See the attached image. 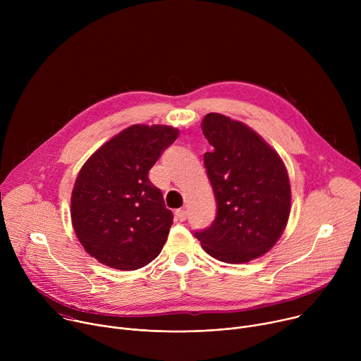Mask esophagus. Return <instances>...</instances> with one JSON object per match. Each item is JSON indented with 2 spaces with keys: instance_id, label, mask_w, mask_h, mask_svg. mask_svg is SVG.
I'll return each instance as SVG.
<instances>
[{
  "instance_id": "obj_1",
  "label": "esophagus",
  "mask_w": 361,
  "mask_h": 361,
  "mask_svg": "<svg viewBox=\"0 0 361 361\" xmlns=\"http://www.w3.org/2000/svg\"><path fill=\"white\" fill-rule=\"evenodd\" d=\"M176 217L180 220V221H184L187 219V210L185 209H178L176 212Z\"/></svg>"
}]
</instances>
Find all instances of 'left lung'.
I'll use <instances>...</instances> for the list:
<instances>
[{
	"label": "left lung",
	"instance_id": "left-lung-1",
	"mask_svg": "<svg viewBox=\"0 0 361 361\" xmlns=\"http://www.w3.org/2000/svg\"><path fill=\"white\" fill-rule=\"evenodd\" d=\"M213 145L204 166L217 200L214 223L194 233L214 259L243 264L264 255L281 237L291 210L287 169L274 148L241 121L210 113L201 121Z\"/></svg>",
	"mask_w": 361,
	"mask_h": 361
}]
</instances>
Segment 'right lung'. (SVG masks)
<instances>
[{"instance_id": "1", "label": "right lung", "mask_w": 361, "mask_h": 361, "mask_svg": "<svg viewBox=\"0 0 361 361\" xmlns=\"http://www.w3.org/2000/svg\"><path fill=\"white\" fill-rule=\"evenodd\" d=\"M178 128L134 124L102 144L81 167L71 194V221L84 250L117 270H137L161 252L173 213L148 180Z\"/></svg>"}]
</instances>
